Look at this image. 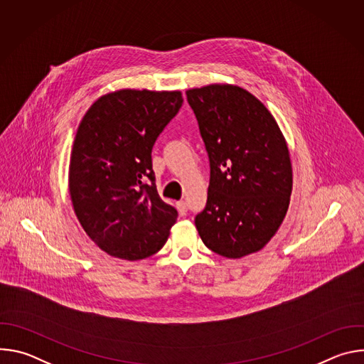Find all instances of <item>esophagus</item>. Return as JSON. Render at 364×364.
Instances as JSON below:
<instances>
[{"label": "esophagus", "instance_id": "esophagus-1", "mask_svg": "<svg viewBox=\"0 0 364 364\" xmlns=\"http://www.w3.org/2000/svg\"><path fill=\"white\" fill-rule=\"evenodd\" d=\"M177 210L181 216H186L187 215V203L186 201H177Z\"/></svg>", "mask_w": 364, "mask_h": 364}]
</instances>
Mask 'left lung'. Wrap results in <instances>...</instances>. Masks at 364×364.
I'll list each match as a JSON object with an SVG mask.
<instances>
[{"label": "left lung", "instance_id": "obj_1", "mask_svg": "<svg viewBox=\"0 0 364 364\" xmlns=\"http://www.w3.org/2000/svg\"><path fill=\"white\" fill-rule=\"evenodd\" d=\"M186 95L210 161L207 203L194 219L198 235L225 257L261 250L289 205L287 141L264 103L239 86L215 83Z\"/></svg>", "mask_w": 364, "mask_h": 364}]
</instances>
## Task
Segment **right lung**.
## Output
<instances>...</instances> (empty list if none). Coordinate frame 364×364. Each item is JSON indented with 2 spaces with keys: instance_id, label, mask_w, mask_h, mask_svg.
Segmentation results:
<instances>
[{
  "instance_id": "add662e5",
  "label": "right lung",
  "mask_w": 364,
  "mask_h": 364,
  "mask_svg": "<svg viewBox=\"0 0 364 364\" xmlns=\"http://www.w3.org/2000/svg\"><path fill=\"white\" fill-rule=\"evenodd\" d=\"M183 105L180 90L121 89L82 118L69 166V191L86 235L108 255L139 261L157 253L177 220L159 196L151 152Z\"/></svg>"
}]
</instances>
